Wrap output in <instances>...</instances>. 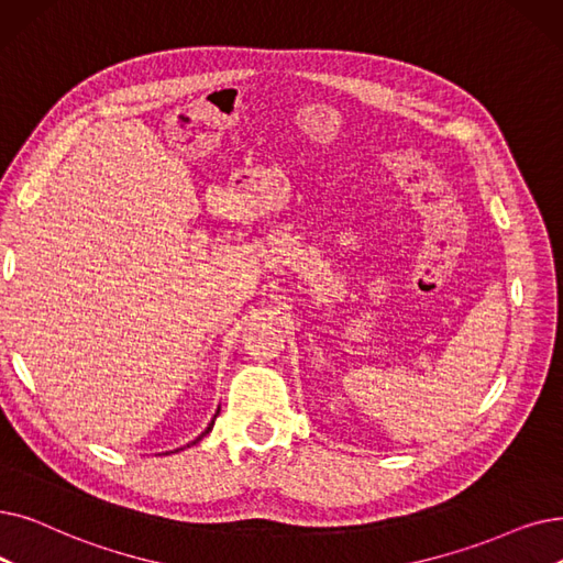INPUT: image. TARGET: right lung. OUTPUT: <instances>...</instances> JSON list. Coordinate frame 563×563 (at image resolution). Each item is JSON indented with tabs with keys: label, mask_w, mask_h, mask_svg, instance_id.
<instances>
[{
	"label": "right lung",
	"mask_w": 563,
	"mask_h": 563,
	"mask_svg": "<svg viewBox=\"0 0 563 563\" xmlns=\"http://www.w3.org/2000/svg\"><path fill=\"white\" fill-rule=\"evenodd\" d=\"M218 411H221V409H218ZM218 411L213 413V419H211V423L207 426V430H205V432H202V434H200L198 439H192V442H190V444H198V442H200V439H202L205 434H209V432H211V428H213V421H216V417H218ZM190 444H186V446H190ZM177 451H181V449H177Z\"/></svg>",
	"instance_id": "add662e5"
}]
</instances>
